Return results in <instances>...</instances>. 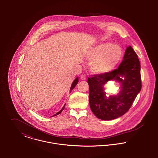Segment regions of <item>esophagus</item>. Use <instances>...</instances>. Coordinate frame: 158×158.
<instances>
[{
    "instance_id": "obj_1",
    "label": "esophagus",
    "mask_w": 158,
    "mask_h": 158,
    "mask_svg": "<svg viewBox=\"0 0 158 158\" xmlns=\"http://www.w3.org/2000/svg\"><path fill=\"white\" fill-rule=\"evenodd\" d=\"M86 78V75H85V74H82V75H81V77H80V79H81V80H85Z\"/></svg>"
}]
</instances>
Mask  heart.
Wrapping results in <instances>:
<instances>
[{"mask_svg":"<svg viewBox=\"0 0 158 158\" xmlns=\"http://www.w3.org/2000/svg\"><path fill=\"white\" fill-rule=\"evenodd\" d=\"M122 56L121 47L109 43L95 45L86 53L87 58L91 61L90 69L97 74L111 71L118 63Z\"/></svg>","mask_w":158,"mask_h":158,"instance_id":"obj_1","label":"heart"}]
</instances>
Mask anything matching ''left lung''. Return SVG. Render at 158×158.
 <instances>
[{"instance_id":"8db88e82","label":"left lung","mask_w":158,"mask_h":158,"mask_svg":"<svg viewBox=\"0 0 158 158\" xmlns=\"http://www.w3.org/2000/svg\"><path fill=\"white\" fill-rule=\"evenodd\" d=\"M111 80L120 84L121 90L116 96L107 97L105 85ZM88 83L90 109L97 118L111 120L125 114L142 88L140 61L133 48L130 45L127 47L118 69L94 75L88 78Z\"/></svg>"}]
</instances>
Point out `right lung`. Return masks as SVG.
<instances>
[{"mask_svg": "<svg viewBox=\"0 0 158 158\" xmlns=\"http://www.w3.org/2000/svg\"><path fill=\"white\" fill-rule=\"evenodd\" d=\"M78 83V77H77L74 80H73V81L72 82V85H71V87H70V92L72 90V89L76 86V85H77V83ZM65 105H66V104L64 105V106L62 108V109L59 111V112H58V113H56V114H54L53 115H52V117H53V116H56V115H58V114H60V113H61L63 111V110L64 109V108H65Z\"/></svg>", "mask_w": 158, "mask_h": 158, "instance_id": "obj_1", "label": "right lung"}]
</instances>
